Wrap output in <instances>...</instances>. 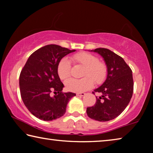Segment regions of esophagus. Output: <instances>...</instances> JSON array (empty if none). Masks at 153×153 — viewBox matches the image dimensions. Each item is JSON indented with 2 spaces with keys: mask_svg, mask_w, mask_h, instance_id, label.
<instances>
[{
  "mask_svg": "<svg viewBox=\"0 0 153 153\" xmlns=\"http://www.w3.org/2000/svg\"><path fill=\"white\" fill-rule=\"evenodd\" d=\"M86 94H85V93H84V92H80V93H77L76 94V95L77 96H79V97H84V96Z\"/></svg>",
  "mask_w": 153,
  "mask_h": 153,
  "instance_id": "esophagus-1",
  "label": "esophagus"
}]
</instances>
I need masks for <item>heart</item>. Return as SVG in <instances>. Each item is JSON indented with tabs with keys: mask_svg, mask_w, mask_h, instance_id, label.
Returning a JSON list of instances; mask_svg holds the SVG:
<instances>
[{
	"mask_svg": "<svg viewBox=\"0 0 153 153\" xmlns=\"http://www.w3.org/2000/svg\"><path fill=\"white\" fill-rule=\"evenodd\" d=\"M74 63L84 67L82 79L71 78L65 82L67 89L74 92H83L91 88L94 81L102 83L107 77V68L105 63L99 61L97 56L87 53H80L71 57ZM71 64L67 58L61 59L57 67V73L61 79L65 80L70 76Z\"/></svg>",
	"mask_w": 153,
	"mask_h": 153,
	"instance_id": "1",
	"label": "heart"
}]
</instances>
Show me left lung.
<instances>
[{"mask_svg":"<svg viewBox=\"0 0 153 153\" xmlns=\"http://www.w3.org/2000/svg\"><path fill=\"white\" fill-rule=\"evenodd\" d=\"M90 51L103 58L107 75L101 86L94 90L102 95L97 97L94 106L87 108V115L98 121L112 120L123 112L132 97V71L122 57L107 48H98Z\"/></svg>","mask_w":153,"mask_h":153,"instance_id":"8db88e82","label":"left lung"}]
</instances>
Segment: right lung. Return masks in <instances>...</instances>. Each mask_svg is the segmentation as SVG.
Wrapping results in <instances>:
<instances>
[{"label":"right lung","mask_w":153,"mask_h":153,"mask_svg":"<svg viewBox=\"0 0 153 153\" xmlns=\"http://www.w3.org/2000/svg\"><path fill=\"white\" fill-rule=\"evenodd\" d=\"M75 51L56 45L45 46L33 52L21 71L19 88L23 102L40 120L60 118L65 113L69 100L76 96L73 92H62L64 85L57 73L60 61ZM53 90L58 94L51 97Z\"/></svg>","instance_id":"add662e5"}]
</instances>
